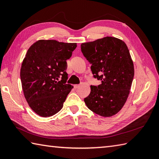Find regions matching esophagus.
<instances>
[{"mask_svg": "<svg viewBox=\"0 0 159 159\" xmlns=\"http://www.w3.org/2000/svg\"><path fill=\"white\" fill-rule=\"evenodd\" d=\"M79 87H80V85H74V88H75V89L79 88Z\"/></svg>", "mask_w": 159, "mask_h": 159, "instance_id": "1", "label": "esophagus"}]
</instances>
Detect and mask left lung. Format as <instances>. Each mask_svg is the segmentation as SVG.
Listing matches in <instances>:
<instances>
[{"mask_svg": "<svg viewBox=\"0 0 159 159\" xmlns=\"http://www.w3.org/2000/svg\"><path fill=\"white\" fill-rule=\"evenodd\" d=\"M84 57L92 65L93 77L101 81L91 85L84 99L88 109L102 117L117 113L124 105L134 77V66L128 47L122 40L105 37L80 45Z\"/></svg>", "mask_w": 159, "mask_h": 159, "instance_id": "1", "label": "left lung"}]
</instances>
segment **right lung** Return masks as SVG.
Returning <instances> with one entry per match:
<instances>
[{
	"label": "right lung",
	"mask_w": 159,
	"mask_h": 159,
	"mask_svg": "<svg viewBox=\"0 0 159 159\" xmlns=\"http://www.w3.org/2000/svg\"><path fill=\"white\" fill-rule=\"evenodd\" d=\"M76 46V43L41 39L26 52L20 69L22 87L29 107L39 116L58 113L73 88L66 83V61Z\"/></svg>",
	"instance_id": "obj_1"
}]
</instances>
